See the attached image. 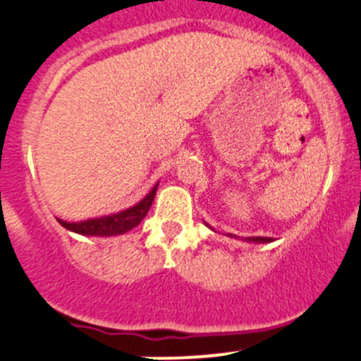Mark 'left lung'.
<instances>
[{
	"label": "left lung",
	"mask_w": 361,
	"mask_h": 361,
	"mask_svg": "<svg viewBox=\"0 0 361 361\" xmlns=\"http://www.w3.org/2000/svg\"><path fill=\"white\" fill-rule=\"evenodd\" d=\"M205 224H207V223H205ZM209 228H211V226H209ZM228 236H229V238H236V236L231 235V233H229ZM245 241H248V243H271L272 238H265V236H250V238H245Z\"/></svg>",
	"instance_id": "obj_1"
}]
</instances>
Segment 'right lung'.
<instances>
[{
  "label": "right lung",
  "instance_id": "obj_1",
  "mask_svg": "<svg viewBox=\"0 0 361 361\" xmlns=\"http://www.w3.org/2000/svg\"><path fill=\"white\" fill-rule=\"evenodd\" d=\"M157 187H159V181L154 185L152 190L144 197L138 204L132 205V207L125 209L116 214H108V216L101 217H92V219L85 221H77V223H68V221L58 219V223L66 228L68 231L77 233V235L84 236H118L125 235L130 229H133L135 226L140 224V221L147 216L150 205H152L154 197H156Z\"/></svg>",
  "mask_w": 361,
  "mask_h": 361
}]
</instances>
